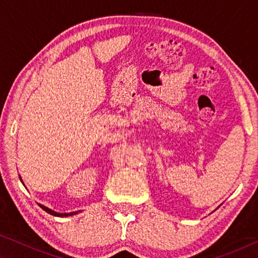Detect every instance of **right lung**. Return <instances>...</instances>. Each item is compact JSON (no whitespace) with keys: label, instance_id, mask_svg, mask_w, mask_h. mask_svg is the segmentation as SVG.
Returning <instances> with one entry per match:
<instances>
[{"label":"right lung","instance_id":"add662e5","mask_svg":"<svg viewBox=\"0 0 258 258\" xmlns=\"http://www.w3.org/2000/svg\"><path fill=\"white\" fill-rule=\"evenodd\" d=\"M19 177H20V176H19ZM20 181L23 182V180H21V177H20ZM23 184H24V183H23ZM40 206H41L43 209H44V211H45L46 213H49V214H51V215H53V216H59V217L73 216V215H76V214L82 212V211H77V212H72V213H58V212L52 211V209H50V208H47L46 206H44V205H40Z\"/></svg>","mask_w":258,"mask_h":258}]
</instances>
